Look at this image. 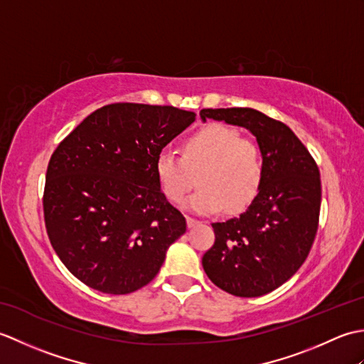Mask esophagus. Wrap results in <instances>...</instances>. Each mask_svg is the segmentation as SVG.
I'll list each match as a JSON object with an SVG mask.
<instances>
[{
  "label": "esophagus",
  "instance_id": "34e87169",
  "mask_svg": "<svg viewBox=\"0 0 364 364\" xmlns=\"http://www.w3.org/2000/svg\"><path fill=\"white\" fill-rule=\"evenodd\" d=\"M198 223H200V220H197V219H194V218H188V227H189V228L198 225Z\"/></svg>",
  "mask_w": 364,
  "mask_h": 364
}]
</instances>
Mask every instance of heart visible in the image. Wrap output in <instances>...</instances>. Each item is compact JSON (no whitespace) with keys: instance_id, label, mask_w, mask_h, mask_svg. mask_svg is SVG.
Masks as SVG:
<instances>
[{"instance_id":"obj_1","label":"heart","mask_w":364,"mask_h":364,"mask_svg":"<svg viewBox=\"0 0 364 364\" xmlns=\"http://www.w3.org/2000/svg\"><path fill=\"white\" fill-rule=\"evenodd\" d=\"M156 175L164 196L181 203L194 188L200 189L186 206L200 214H215L227 206L231 213L249 206L259 192L264 162L261 149L239 131L223 123H211L184 142L183 156L162 150L156 158Z\"/></svg>"}]
</instances>
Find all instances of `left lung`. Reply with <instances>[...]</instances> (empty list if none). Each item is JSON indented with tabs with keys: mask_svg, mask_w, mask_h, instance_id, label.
<instances>
[{
	"mask_svg": "<svg viewBox=\"0 0 364 364\" xmlns=\"http://www.w3.org/2000/svg\"><path fill=\"white\" fill-rule=\"evenodd\" d=\"M200 117L249 129L264 162L247 211L213 223L215 241L203 255V269L228 294L264 296L288 282L311 250L322 196L318 164L289 127L252 107L202 109Z\"/></svg>",
	"mask_w": 364,
	"mask_h": 364,
	"instance_id": "left-lung-1",
	"label": "left lung"
}]
</instances>
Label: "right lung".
Segmentation results:
<instances>
[{
	"instance_id": "right-lung-1",
	"label": "right lung",
	"mask_w": 364,
	"mask_h": 364,
	"mask_svg": "<svg viewBox=\"0 0 364 364\" xmlns=\"http://www.w3.org/2000/svg\"><path fill=\"white\" fill-rule=\"evenodd\" d=\"M196 114L112 103L87 115L51 154L43 218L54 252L89 288L129 294L149 284L186 231L167 202L156 158Z\"/></svg>"
}]
</instances>
